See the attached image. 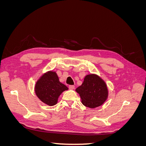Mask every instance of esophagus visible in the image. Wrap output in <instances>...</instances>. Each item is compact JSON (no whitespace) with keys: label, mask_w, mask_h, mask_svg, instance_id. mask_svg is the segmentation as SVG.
Instances as JSON below:
<instances>
[{"label":"esophagus","mask_w":146,"mask_h":146,"mask_svg":"<svg viewBox=\"0 0 146 146\" xmlns=\"http://www.w3.org/2000/svg\"><path fill=\"white\" fill-rule=\"evenodd\" d=\"M69 90H73L75 89V86L70 85V86H69Z\"/></svg>","instance_id":"1"}]
</instances>
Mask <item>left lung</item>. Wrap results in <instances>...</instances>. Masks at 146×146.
<instances>
[{
	"label": "left lung",
	"instance_id": "left-lung-1",
	"mask_svg": "<svg viewBox=\"0 0 146 146\" xmlns=\"http://www.w3.org/2000/svg\"><path fill=\"white\" fill-rule=\"evenodd\" d=\"M76 91L80 96L82 103L90 108L100 107L108 96L107 84L102 78L94 74L86 76L82 85Z\"/></svg>",
	"mask_w": 146,
	"mask_h": 146
}]
</instances>
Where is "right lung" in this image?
I'll use <instances>...</instances> for the list:
<instances>
[{
    "label": "right lung",
    "instance_id": "add662e5",
    "mask_svg": "<svg viewBox=\"0 0 146 146\" xmlns=\"http://www.w3.org/2000/svg\"><path fill=\"white\" fill-rule=\"evenodd\" d=\"M68 88L61 83L56 72L48 71L40 77L35 86V94L43 103L54 106L58 102L59 96Z\"/></svg>",
    "mask_w": 146,
    "mask_h": 146
}]
</instances>
